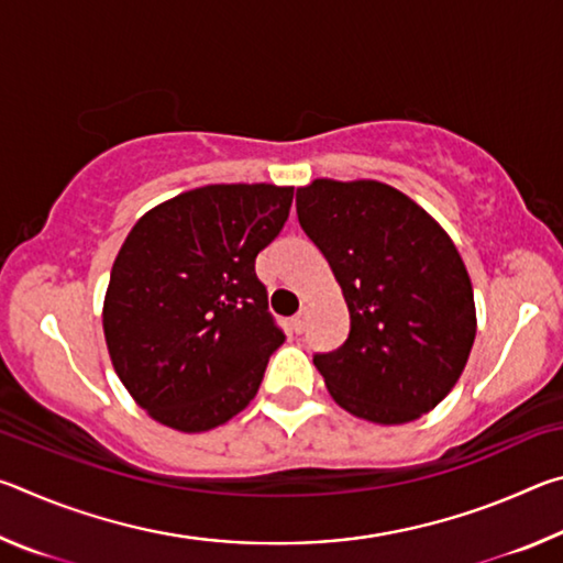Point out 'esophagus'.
<instances>
[{"mask_svg": "<svg viewBox=\"0 0 563 563\" xmlns=\"http://www.w3.org/2000/svg\"><path fill=\"white\" fill-rule=\"evenodd\" d=\"M305 322H308V308H305V305H302V308H300V312H298V316H295V318H292V330H295V332H298V335H300V332L305 330Z\"/></svg>", "mask_w": 563, "mask_h": 563, "instance_id": "obj_1", "label": "esophagus"}]
</instances>
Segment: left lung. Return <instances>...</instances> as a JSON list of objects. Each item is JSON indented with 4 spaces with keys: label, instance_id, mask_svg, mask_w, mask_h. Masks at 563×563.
<instances>
[{
    "label": "left lung",
    "instance_id": "obj_1",
    "mask_svg": "<svg viewBox=\"0 0 563 563\" xmlns=\"http://www.w3.org/2000/svg\"><path fill=\"white\" fill-rule=\"evenodd\" d=\"M295 208L350 310L345 345L312 357L330 397L387 427L432 412L476 335L472 280L452 238L402 190L369 178H316Z\"/></svg>",
    "mask_w": 563,
    "mask_h": 563
}]
</instances>
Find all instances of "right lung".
<instances>
[{
    "instance_id": "right-lung-1",
    "label": "right lung",
    "mask_w": 563,
    "mask_h": 563,
    "mask_svg": "<svg viewBox=\"0 0 563 563\" xmlns=\"http://www.w3.org/2000/svg\"><path fill=\"white\" fill-rule=\"evenodd\" d=\"M292 186L213 184L151 208L113 261L103 338L123 387L156 422L198 434L255 397L285 335L255 255L288 221Z\"/></svg>"
}]
</instances>
